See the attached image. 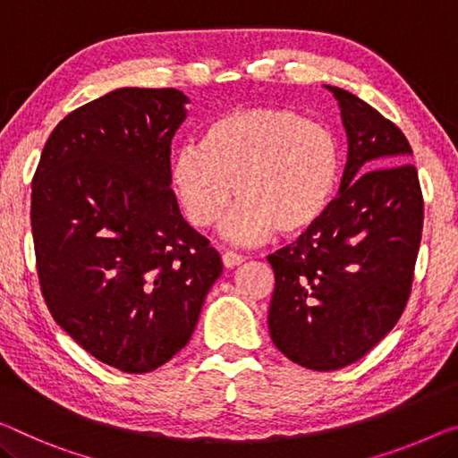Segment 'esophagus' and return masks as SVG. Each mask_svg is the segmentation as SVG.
Returning <instances> with one entry per match:
<instances>
[{
	"mask_svg": "<svg viewBox=\"0 0 458 458\" xmlns=\"http://www.w3.org/2000/svg\"><path fill=\"white\" fill-rule=\"evenodd\" d=\"M242 261H244L242 255H236V252H232V250L222 252V263H224V267H226V269L236 267V265H241Z\"/></svg>",
	"mask_w": 458,
	"mask_h": 458,
	"instance_id": "34e87169",
	"label": "esophagus"
}]
</instances>
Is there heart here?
<instances>
[{
  "label": "heart",
  "instance_id": "heart-1",
  "mask_svg": "<svg viewBox=\"0 0 458 458\" xmlns=\"http://www.w3.org/2000/svg\"><path fill=\"white\" fill-rule=\"evenodd\" d=\"M339 146L329 129L288 108H238L211 121L201 143L173 154L168 176L187 220L209 228L232 197L220 234L252 244L273 230L292 236L317 224L335 195Z\"/></svg>",
  "mask_w": 458,
  "mask_h": 458
}]
</instances>
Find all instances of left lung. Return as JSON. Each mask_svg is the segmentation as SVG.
Returning <instances> with one entry per match:
<instances>
[{"label": "left lung", "mask_w": 458, "mask_h": 458, "mask_svg": "<svg viewBox=\"0 0 458 458\" xmlns=\"http://www.w3.org/2000/svg\"><path fill=\"white\" fill-rule=\"evenodd\" d=\"M347 135L339 195L290 247L269 255V335L285 358L329 372L366 356L403 312L418 259L424 199L397 125L344 88Z\"/></svg>", "instance_id": "1"}]
</instances>
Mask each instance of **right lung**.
<instances>
[{"label":"right lung","mask_w":458,"mask_h":458,"mask_svg":"<svg viewBox=\"0 0 458 458\" xmlns=\"http://www.w3.org/2000/svg\"><path fill=\"white\" fill-rule=\"evenodd\" d=\"M187 105L174 88H117L53 129L32 179L45 302L121 372H152L181 352L222 273L170 189V141Z\"/></svg>","instance_id":"add662e5"}]
</instances>
